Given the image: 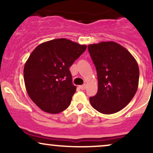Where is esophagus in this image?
<instances>
[{
	"mask_svg": "<svg viewBox=\"0 0 153 153\" xmlns=\"http://www.w3.org/2000/svg\"><path fill=\"white\" fill-rule=\"evenodd\" d=\"M79 88H80L81 89V90H85V89L86 88V85H85V84H84V85H80V86H79Z\"/></svg>",
	"mask_w": 153,
	"mask_h": 153,
	"instance_id": "1",
	"label": "esophagus"
}]
</instances>
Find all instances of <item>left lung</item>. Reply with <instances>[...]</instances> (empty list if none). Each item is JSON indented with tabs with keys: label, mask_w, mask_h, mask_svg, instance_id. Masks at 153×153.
I'll return each mask as SVG.
<instances>
[{
	"label": "left lung",
	"mask_w": 153,
	"mask_h": 153,
	"mask_svg": "<svg viewBox=\"0 0 153 153\" xmlns=\"http://www.w3.org/2000/svg\"><path fill=\"white\" fill-rule=\"evenodd\" d=\"M88 48L98 77V92L89 99L91 106L104 114L118 112L137 90V62L127 49L114 42L93 44Z\"/></svg>",
	"instance_id": "1"
}]
</instances>
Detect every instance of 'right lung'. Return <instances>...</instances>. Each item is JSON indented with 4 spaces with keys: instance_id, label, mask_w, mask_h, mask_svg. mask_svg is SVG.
<instances>
[{
    "instance_id": "add662e5",
    "label": "right lung",
    "mask_w": 153,
    "mask_h": 153,
    "mask_svg": "<svg viewBox=\"0 0 153 153\" xmlns=\"http://www.w3.org/2000/svg\"><path fill=\"white\" fill-rule=\"evenodd\" d=\"M67 39H57L38 45L24 68L28 95L44 111L58 114L71 102L76 86L69 68L86 50Z\"/></svg>"
}]
</instances>
